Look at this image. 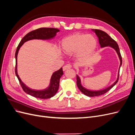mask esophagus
<instances>
[{
  "label": "esophagus",
  "mask_w": 135,
  "mask_h": 135,
  "mask_svg": "<svg viewBox=\"0 0 135 135\" xmlns=\"http://www.w3.org/2000/svg\"><path fill=\"white\" fill-rule=\"evenodd\" d=\"M71 67H72L71 65H70V64H66V65H65V66L63 67V70H64V71H65V70H67V69L71 68Z\"/></svg>",
  "instance_id": "esophagus-1"
}]
</instances>
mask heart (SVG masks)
<instances>
[{"instance_id": "obj_1", "label": "heart", "mask_w": 135, "mask_h": 135, "mask_svg": "<svg viewBox=\"0 0 135 135\" xmlns=\"http://www.w3.org/2000/svg\"><path fill=\"white\" fill-rule=\"evenodd\" d=\"M97 45L95 36L75 32L64 38L61 41V48L66 54L76 52L78 57L83 58L92 54Z\"/></svg>"}]
</instances>
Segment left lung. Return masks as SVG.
<instances>
[{
    "instance_id": "8db88e82",
    "label": "left lung",
    "mask_w": 135,
    "mask_h": 135,
    "mask_svg": "<svg viewBox=\"0 0 135 135\" xmlns=\"http://www.w3.org/2000/svg\"><path fill=\"white\" fill-rule=\"evenodd\" d=\"M96 34L97 35L98 38H99V43L100 44L101 47H105L107 46H110L112 48H113L114 50H115L117 53V54L119 56V58L120 59V66L119 69V72H118V78L117 80L114 82L112 85H110V87L105 88L103 89H101V90H98V91H90L88 90V89L84 88L82 85H81L80 83V79L79 77L76 75V84L77 86L79 89V90L82 92L84 95H86L89 97H95V96H99L103 95L105 93L108 92L110 89L112 88L114 85L116 84V83L118 82V79H119V70H120V68L122 64V56L120 53L119 46L117 44V43L113 39H112L110 36L107 33V32H104V31H102L101 30H98V29H95L93 30Z\"/></svg>"
}]
</instances>
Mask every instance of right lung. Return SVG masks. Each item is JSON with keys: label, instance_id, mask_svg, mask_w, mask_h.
<instances>
[{"label": "right lung", "instance_id": "1", "mask_svg": "<svg viewBox=\"0 0 135 135\" xmlns=\"http://www.w3.org/2000/svg\"><path fill=\"white\" fill-rule=\"evenodd\" d=\"M60 30L57 28H51V27H42L38 28L35 30L31 31L30 32L27 33L24 37L21 39V42H20L16 50L15 53V58H16V67H15V74L17 76V78L19 80V82L21 84V86L23 90L26 93L32 96L39 99H50V98L54 96L55 94L57 92L59 84H60V79L62 76L64 74L62 70V68H61L59 70L55 71L52 74L50 84L49 87L43 89V90H34L27 87L24 84L21 80L20 79L18 75L17 74V59L18 52L22 44L28 41V40L32 39H48L54 38L56 35V33Z\"/></svg>", "mask_w": 135, "mask_h": 135}]
</instances>
